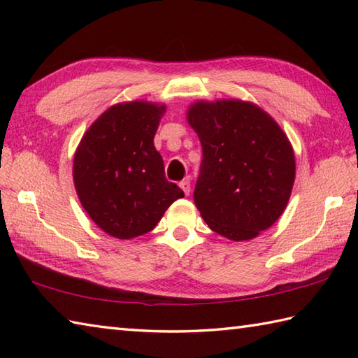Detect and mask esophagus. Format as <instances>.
I'll return each mask as SVG.
<instances>
[{
	"instance_id": "1",
	"label": "esophagus",
	"mask_w": 358,
	"mask_h": 358,
	"mask_svg": "<svg viewBox=\"0 0 358 358\" xmlns=\"http://www.w3.org/2000/svg\"><path fill=\"white\" fill-rule=\"evenodd\" d=\"M180 187L183 189L185 195H189V192H191V178H186V180L181 181V183H180Z\"/></svg>"
}]
</instances>
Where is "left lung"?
<instances>
[{
    "label": "left lung",
    "instance_id": "8db88e82",
    "mask_svg": "<svg viewBox=\"0 0 358 358\" xmlns=\"http://www.w3.org/2000/svg\"><path fill=\"white\" fill-rule=\"evenodd\" d=\"M187 121L203 148L194 201L223 237H257L283 214L295 178L291 143L268 113L240 100L200 101Z\"/></svg>",
    "mask_w": 358,
    "mask_h": 358
}]
</instances>
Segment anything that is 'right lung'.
<instances>
[{"mask_svg": "<svg viewBox=\"0 0 358 358\" xmlns=\"http://www.w3.org/2000/svg\"><path fill=\"white\" fill-rule=\"evenodd\" d=\"M166 108L134 101L112 106L87 129L73 157L83 208L120 240L150 232L185 192L164 177L154 136Z\"/></svg>", "mask_w": 358, "mask_h": 358, "instance_id": "obj_1", "label": "right lung"}]
</instances>
